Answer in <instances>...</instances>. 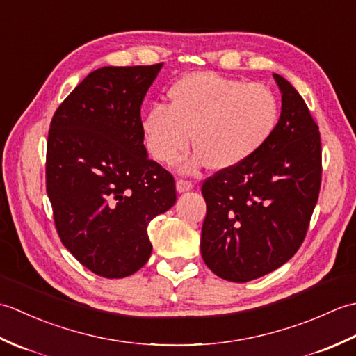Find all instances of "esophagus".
<instances>
[{"label":"esophagus","mask_w":356,"mask_h":356,"mask_svg":"<svg viewBox=\"0 0 356 356\" xmlns=\"http://www.w3.org/2000/svg\"><path fill=\"white\" fill-rule=\"evenodd\" d=\"M176 186H177L179 193H186V191L193 190V182H191V180H186V179H177Z\"/></svg>","instance_id":"esophagus-1"}]
</instances>
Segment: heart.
<instances>
[{"mask_svg":"<svg viewBox=\"0 0 356 356\" xmlns=\"http://www.w3.org/2000/svg\"><path fill=\"white\" fill-rule=\"evenodd\" d=\"M170 102L154 104L142 120L143 138L154 159L174 165L191 143V165L214 170L238 166L275 134L282 105L268 86L249 84L211 72H194L174 82Z\"/></svg>","mask_w":356,"mask_h":356,"instance_id":"obj_1","label":"heart"}]
</instances>
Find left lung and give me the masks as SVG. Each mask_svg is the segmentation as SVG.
I'll use <instances>...</instances> for the list:
<instances>
[{
  "label": "left lung",
  "mask_w": 356,
  "mask_h": 356,
  "mask_svg": "<svg viewBox=\"0 0 356 356\" xmlns=\"http://www.w3.org/2000/svg\"><path fill=\"white\" fill-rule=\"evenodd\" d=\"M274 78L283 102L275 134L246 162L202 184L203 261L234 283L266 275L292 259L320 194L318 125L297 90L280 74Z\"/></svg>",
  "instance_id": "left-lung-1"
}]
</instances>
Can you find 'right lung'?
Listing matches in <instances>:
<instances>
[{"label":"right lung","mask_w":356,"mask_h":356,"mask_svg":"<svg viewBox=\"0 0 356 356\" xmlns=\"http://www.w3.org/2000/svg\"><path fill=\"white\" fill-rule=\"evenodd\" d=\"M162 65L92 72L50 122L45 188L58 236L105 278L128 277L148 261V225L177 199L172 174L143 147L140 105Z\"/></svg>","instance_id":"1"}]
</instances>
